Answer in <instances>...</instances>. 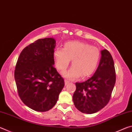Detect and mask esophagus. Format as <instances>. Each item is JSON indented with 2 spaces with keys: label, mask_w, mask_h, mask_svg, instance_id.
Here are the masks:
<instances>
[{
  "label": "esophagus",
  "mask_w": 132,
  "mask_h": 132,
  "mask_svg": "<svg viewBox=\"0 0 132 132\" xmlns=\"http://www.w3.org/2000/svg\"><path fill=\"white\" fill-rule=\"evenodd\" d=\"M69 82H70V81H68V80H64V84H65V85L68 84Z\"/></svg>",
  "instance_id": "34e87169"
}]
</instances>
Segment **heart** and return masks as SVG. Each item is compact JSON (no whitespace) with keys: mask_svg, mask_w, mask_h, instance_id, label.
I'll return each mask as SVG.
<instances>
[{"mask_svg":"<svg viewBox=\"0 0 132 132\" xmlns=\"http://www.w3.org/2000/svg\"><path fill=\"white\" fill-rule=\"evenodd\" d=\"M55 66L61 73L68 68L70 61L72 66L63 74L69 80H75L81 76L88 77L94 72L99 63L100 52L98 49L79 41H70L63 48L56 49L53 53Z\"/></svg>","mask_w":132,"mask_h":132,"instance_id":"obj_1","label":"heart"}]
</instances>
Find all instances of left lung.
Segmentation results:
<instances>
[{
  "mask_svg": "<svg viewBox=\"0 0 132 132\" xmlns=\"http://www.w3.org/2000/svg\"><path fill=\"white\" fill-rule=\"evenodd\" d=\"M101 57L94 74L86 81L76 82L73 101L78 110L87 114L97 112L110 100L116 81L114 62L106 50L101 51Z\"/></svg>",
  "mask_w": 132,
  "mask_h": 132,
  "instance_id": "1",
  "label": "left lung"
}]
</instances>
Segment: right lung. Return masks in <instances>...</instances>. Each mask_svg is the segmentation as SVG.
<instances>
[{
    "label": "right lung",
    "instance_id": "right-lung-1",
    "mask_svg": "<svg viewBox=\"0 0 132 132\" xmlns=\"http://www.w3.org/2000/svg\"><path fill=\"white\" fill-rule=\"evenodd\" d=\"M56 40L39 39L22 51L15 66L14 79L23 103L38 112L55 105L64 86L63 78L53 65Z\"/></svg>",
    "mask_w": 132,
    "mask_h": 132
}]
</instances>
